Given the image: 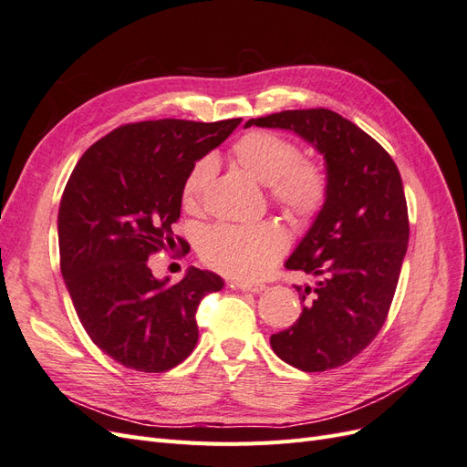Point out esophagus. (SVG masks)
Listing matches in <instances>:
<instances>
[{
	"instance_id": "34e87169",
	"label": "esophagus",
	"mask_w": 467,
	"mask_h": 467,
	"mask_svg": "<svg viewBox=\"0 0 467 467\" xmlns=\"http://www.w3.org/2000/svg\"><path fill=\"white\" fill-rule=\"evenodd\" d=\"M230 288L234 290H244V292H263L265 285L261 282H244V280H232Z\"/></svg>"
}]
</instances>
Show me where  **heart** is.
<instances>
[{
  "instance_id": "b5f03b06",
  "label": "heart",
  "mask_w": 467,
  "mask_h": 467,
  "mask_svg": "<svg viewBox=\"0 0 467 467\" xmlns=\"http://www.w3.org/2000/svg\"><path fill=\"white\" fill-rule=\"evenodd\" d=\"M234 161L261 185L268 187L271 199L300 222L312 220L327 199L329 181L325 169L309 160L290 140L275 132L253 130L232 146ZM216 173V160L204 155L196 161L182 185V204L196 210ZM286 251V235L276 223L255 225L218 223L201 242L202 261L214 271L239 280H257Z\"/></svg>"
}]
</instances>
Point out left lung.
<instances>
[{
  "mask_svg": "<svg viewBox=\"0 0 467 467\" xmlns=\"http://www.w3.org/2000/svg\"><path fill=\"white\" fill-rule=\"evenodd\" d=\"M249 126L298 134L325 160L327 199L286 261L316 285L296 286L302 314L271 347L298 370L337 368L374 341L398 288L409 242L400 169L372 136L329 109L282 110Z\"/></svg>",
  "mask_w": 467,
  "mask_h": 467,
  "instance_id": "obj_1",
  "label": "left lung"
}]
</instances>
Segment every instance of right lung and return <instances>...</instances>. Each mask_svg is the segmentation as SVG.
I'll list each match as a JSON object with an SVG mask.
<instances>
[{
    "label": "right lung",
    "mask_w": 467,
    "mask_h": 467,
    "mask_svg": "<svg viewBox=\"0 0 467 467\" xmlns=\"http://www.w3.org/2000/svg\"><path fill=\"white\" fill-rule=\"evenodd\" d=\"M242 119H179L119 126L74 167L58 210L60 268L91 341L138 372H165L196 341V309L223 280L191 266L177 285L151 275L148 257L175 237L182 185L194 161L218 148Z\"/></svg>",
    "instance_id": "obj_1"
}]
</instances>
